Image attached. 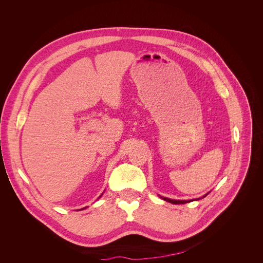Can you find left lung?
<instances>
[{
	"mask_svg": "<svg viewBox=\"0 0 263 263\" xmlns=\"http://www.w3.org/2000/svg\"><path fill=\"white\" fill-rule=\"evenodd\" d=\"M209 193H206L205 195H203V196H201L200 198H197V199H190V200H176V199H171V198H167V197H162V196H160L162 199H164L165 201H167V202H172V203H174V204H180V203H186V202H191V201H193V200H199V199H201V198H203V197H205L206 195H208Z\"/></svg>",
	"mask_w": 263,
	"mask_h": 263,
	"instance_id": "obj_1",
	"label": "left lung"
}]
</instances>
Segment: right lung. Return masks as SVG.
<instances>
[{
    "label": "right lung",
    "mask_w": 263,
    "mask_h": 263,
    "mask_svg": "<svg viewBox=\"0 0 263 263\" xmlns=\"http://www.w3.org/2000/svg\"><path fill=\"white\" fill-rule=\"evenodd\" d=\"M102 194H103V193H102ZM102 194H101V195H100V196H99V198H100V197H101V196H102ZM85 208H86V206H85ZM85 208H83V209H85ZM83 209H80V210H83Z\"/></svg>",
    "instance_id": "add662e5"
}]
</instances>
